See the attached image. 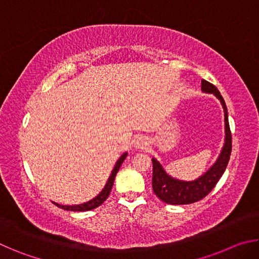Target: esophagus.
Returning a JSON list of instances; mask_svg holds the SVG:
<instances>
[{"label":"esophagus","instance_id":"obj_1","mask_svg":"<svg viewBox=\"0 0 259 259\" xmlns=\"http://www.w3.org/2000/svg\"><path fill=\"white\" fill-rule=\"evenodd\" d=\"M135 146L136 148H139V150H145L148 146V143L145 138L138 137L137 139H135Z\"/></svg>","mask_w":259,"mask_h":259}]
</instances>
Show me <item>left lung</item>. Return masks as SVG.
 <instances>
[{
  "instance_id": "left-lung-1",
  "label": "left lung",
  "mask_w": 259,
  "mask_h": 259,
  "mask_svg": "<svg viewBox=\"0 0 259 259\" xmlns=\"http://www.w3.org/2000/svg\"><path fill=\"white\" fill-rule=\"evenodd\" d=\"M201 89L204 93L213 94L221 100L224 108L225 116V144L221 152L218 160L203 176L193 182H183L170 177L162 168V165L155 159L153 162V178L152 186L153 192L160 200L169 204H190L205 198L212 188L216 186L219 179L224 174L227 163L230 161L232 152V135L229 124V115H227L226 104L223 99L221 93L212 83L205 80L201 81Z\"/></svg>"
}]
</instances>
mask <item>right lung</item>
Instances as JSON below:
<instances>
[{
  "mask_svg": "<svg viewBox=\"0 0 259 259\" xmlns=\"http://www.w3.org/2000/svg\"><path fill=\"white\" fill-rule=\"evenodd\" d=\"M126 155H128V153H124V154L122 155L119 160H117L116 164H115V166H114V169L112 171V175L109 176L107 184L104 187V190L100 192L95 199L90 200L89 202L77 204V205H61V204H58V203H55V204L57 205V207H59L61 209L71 210V211H87V210H93L95 208L99 207V205L102 204L104 201H106V199L108 198L109 193H111V191H112V187H113V184H114V179H115V176H116V172L119 171L120 166H121L122 163H123V161L126 157Z\"/></svg>",
  "mask_w": 259,
  "mask_h": 259,
  "instance_id": "obj_1",
  "label": "right lung"
}]
</instances>
